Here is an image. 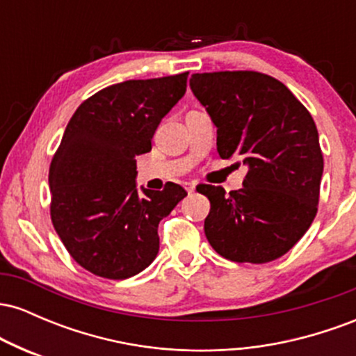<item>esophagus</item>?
<instances>
[{
	"label": "esophagus",
	"mask_w": 356,
	"mask_h": 356,
	"mask_svg": "<svg viewBox=\"0 0 356 356\" xmlns=\"http://www.w3.org/2000/svg\"><path fill=\"white\" fill-rule=\"evenodd\" d=\"M184 187H186V191L189 192V194H191V192L195 191V184H192V182H186V184H184Z\"/></svg>",
	"instance_id": "1"
}]
</instances>
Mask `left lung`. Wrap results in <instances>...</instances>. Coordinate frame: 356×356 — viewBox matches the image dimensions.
Listing matches in <instances>:
<instances>
[{"label":"left lung","instance_id":"1","mask_svg":"<svg viewBox=\"0 0 356 356\" xmlns=\"http://www.w3.org/2000/svg\"><path fill=\"white\" fill-rule=\"evenodd\" d=\"M189 85L218 127L220 157L248 165L239 191L197 189L211 201L206 238L234 263L275 261L303 238L318 211L323 154L313 117L266 73H194Z\"/></svg>","mask_w":356,"mask_h":356}]
</instances>
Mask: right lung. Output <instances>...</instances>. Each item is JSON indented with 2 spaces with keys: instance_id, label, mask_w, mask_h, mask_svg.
Returning <instances> with one entry per match:
<instances>
[{
  "instance_id": "obj_1",
  "label": "right lung",
  "mask_w": 356,
  "mask_h": 356,
  "mask_svg": "<svg viewBox=\"0 0 356 356\" xmlns=\"http://www.w3.org/2000/svg\"><path fill=\"white\" fill-rule=\"evenodd\" d=\"M189 72L110 85L76 108L51 159L50 216L81 268L107 280L144 271L159 252V222L187 195L179 184L136 187L137 155L182 99Z\"/></svg>"
}]
</instances>
